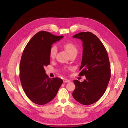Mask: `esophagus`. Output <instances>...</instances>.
Wrapping results in <instances>:
<instances>
[{
  "instance_id": "34e87169",
  "label": "esophagus",
  "mask_w": 128,
  "mask_h": 128,
  "mask_svg": "<svg viewBox=\"0 0 128 128\" xmlns=\"http://www.w3.org/2000/svg\"><path fill=\"white\" fill-rule=\"evenodd\" d=\"M70 80L68 79H63V82H70Z\"/></svg>"
}]
</instances>
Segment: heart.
I'll list each match as a JSON object with an SVG mask.
<instances>
[{
  "label": "heart",
  "mask_w": 128,
  "mask_h": 128,
  "mask_svg": "<svg viewBox=\"0 0 128 128\" xmlns=\"http://www.w3.org/2000/svg\"><path fill=\"white\" fill-rule=\"evenodd\" d=\"M63 48L68 53L69 55L72 54L73 53H77V49L76 46L72 43L67 42L63 44ZM58 51V48L56 46L53 45L50 49L49 56L51 58H54L56 56Z\"/></svg>",
  "instance_id": "obj_1"
}]
</instances>
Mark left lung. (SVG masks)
<instances>
[{
  "mask_svg": "<svg viewBox=\"0 0 128 128\" xmlns=\"http://www.w3.org/2000/svg\"><path fill=\"white\" fill-rule=\"evenodd\" d=\"M82 42V58L80 76H86L80 82L74 80L76 88L72 96L80 104L89 105L97 102L105 93L110 78L108 54L102 42L90 32H81L72 36Z\"/></svg>",
  "mask_w": 128,
  "mask_h": 128,
  "instance_id": "left-lung-1",
  "label": "left lung"
}]
</instances>
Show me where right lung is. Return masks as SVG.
I'll return each mask as SVG.
<instances>
[{
  "label": "right lung",
  "instance_id": "obj_1",
  "mask_svg": "<svg viewBox=\"0 0 128 128\" xmlns=\"http://www.w3.org/2000/svg\"><path fill=\"white\" fill-rule=\"evenodd\" d=\"M63 37L39 32L32 38L23 51L20 65V79L26 95L36 104L50 102L63 83L60 78H49L44 68L50 63L49 51L52 45Z\"/></svg>",
  "mask_w": 128,
  "mask_h": 128
}]
</instances>
